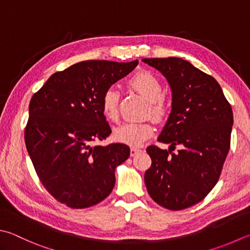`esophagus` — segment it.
<instances>
[{"label":"esophagus","instance_id":"1","mask_svg":"<svg viewBox=\"0 0 250 250\" xmlns=\"http://www.w3.org/2000/svg\"><path fill=\"white\" fill-rule=\"evenodd\" d=\"M140 151H141V150L139 148H130V155H131V157H134V155H136Z\"/></svg>","mask_w":250,"mask_h":250}]
</instances>
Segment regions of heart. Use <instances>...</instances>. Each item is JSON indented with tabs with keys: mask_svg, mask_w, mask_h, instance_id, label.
<instances>
[{
	"mask_svg": "<svg viewBox=\"0 0 250 250\" xmlns=\"http://www.w3.org/2000/svg\"><path fill=\"white\" fill-rule=\"evenodd\" d=\"M127 86L131 90L139 93L148 101L145 115L150 116L155 122H162L168 112L166 98L162 96L163 86L160 79L148 70H140L134 74ZM120 92L114 87L106 88L101 97V109L106 120L115 122L119 119ZM154 127L152 122H126L114 129V138L126 145L138 147L153 135Z\"/></svg>",
	"mask_w": 250,
	"mask_h": 250,
	"instance_id": "b5f03b06",
	"label": "heart"
}]
</instances>
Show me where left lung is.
I'll list each match as a JSON object with an SVG mask.
<instances>
[{
	"label": "left lung",
	"mask_w": 250,
	"mask_h": 250,
	"mask_svg": "<svg viewBox=\"0 0 250 250\" xmlns=\"http://www.w3.org/2000/svg\"><path fill=\"white\" fill-rule=\"evenodd\" d=\"M143 61L162 73L172 90V111L158 138L171 146L147 148L152 163L145 173L146 187L163 208H189L219 181L230 145L232 107L218 82L188 61ZM176 145L180 150L173 154Z\"/></svg>",
	"instance_id": "1"
}]
</instances>
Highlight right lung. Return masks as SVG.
Returning a JSON list of instances; mask_svg holds the SVG:
<instances>
[{
  "label": "right lung",
  "instance_id": "add662e5",
  "mask_svg": "<svg viewBox=\"0 0 250 250\" xmlns=\"http://www.w3.org/2000/svg\"><path fill=\"white\" fill-rule=\"evenodd\" d=\"M137 65L138 60L83 61L54 73L32 96L26 148L42 185L61 204L84 209L113 190L115 168L130 150L123 144L92 146L111 134L101 97Z\"/></svg>",
  "mask_w": 250,
  "mask_h": 250
}]
</instances>
